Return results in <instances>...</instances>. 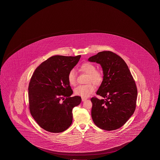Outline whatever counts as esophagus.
Wrapping results in <instances>:
<instances>
[{
  "label": "esophagus",
  "instance_id": "1",
  "mask_svg": "<svg viewBox=\"0 0 160 160\" xmlns=\"http://www.w3.org/2000/svg\"><path fill=\"white\" fill-rule=\"evenodd\" d=\"M87 99V98H81V100H82V102L85 101Z\"/></svg>",
  "mask_w": 160,
  "mask_h": 160
}]
</instances>
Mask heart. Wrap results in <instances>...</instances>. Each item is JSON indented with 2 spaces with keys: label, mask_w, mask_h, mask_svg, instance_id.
Here are the masks:
<instances>
[{
  "label": "heart",
  "mask_w": 160,
  "mask_h": 160,
  "mask_svg": "<svg viewBox=\"0 0 160 160\" xmlns=\"http://www.w3.org/2000/svg\"><path fill=\"white\" fill-rule=\"evenodd\" d=\"M79 70L81 72L88 74L87 82L88 84L84 85H79L76 87L74 89V93L78 96L87 98L92 94V92L94 91V85L91 82H92L97 86H99L102 83L104 75L102 71L96 70V67L93 63L89 62L82 63L79 67ZM68 83L72 86L76 84V73L73 69H71L68 72Z\"/></svg>",
  "instance_id": "heart-1"
}]
</instances>
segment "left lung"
Masks as SVG:
<instances>
[{
  "instance_id": "1",
  "label": "left lung",
  "mask_w": 160,
  "mask_h": 160,
  "mask_svg": "<svg viewBox=\"0 0 160 160\" xmlns=\"http://www.w3.org/2000/svg\"><path fill=\"white\" fill-rule=\"evenodd\" d=\"M88 61L99 63L104 79L97 94L91 99L92 117L95 124L105 131L121 128L133 115L136 107L137 89L125 61L111 51H102Z\"/></svg>"
}]
</instances>
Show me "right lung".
<instances>
[{
    "instance_id": "obj_1",
    "label": "right lung",
    "mask_w": 160,
    "mask_h": 160,
    "mask_svg": "<svg viewBox=\"0 0 160 160\" xmlns=\"http://www.w3.org/2000/svg\"><path fill=\"white\" fill-rule=\"evenodd\" d=\"M80 58L53 56L38 66L32 76L28 87L30 113L46 131L60 133L72 124V110L80 104L81 98L71 97L73 92L68 75Z\"/></svg>"
}]
</instances>
